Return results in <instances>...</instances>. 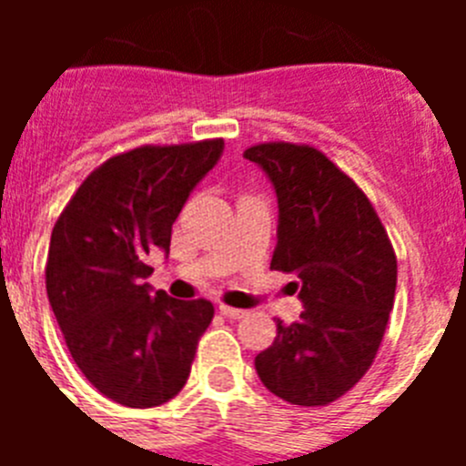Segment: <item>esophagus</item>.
<instances>
[{
  "instance_id": "obj_1",
  "label": "esophagus",
  "mask_w": 466,
  "mask_h": 466,
  "mask_svg": "<svg viewBox=\"0 0 466 466\" xmlns=\"http://www.w3.org/2000/svg\"><path fill=\"white\" fill-rule=\"evenodd\" d=\"M219 312L221 315L230 317V319H242V317L247 315V310H240V308H233V306H224V303L219 306Z\"/></svg>"
}]
</instances>
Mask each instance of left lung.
<instances>
[{
  "label": "left lung",
  "mask_w": 466,
  "mask_h": 466,
  "mask_svg": "<svg viewBox=\"0 0 466 466\" xmlns=\"http://www.w3.org/2000/svg\"><path fill=\"white\" fill-rule=\"evenodd\" d=\"M278 193L279 224L270 268L294 273L306 310L254 366L275 397L327 406L371 369L397 289V254L366 193L310 144H254Z\"/></svg>",
  "instance_id": "obj_1"
}]
</instances>
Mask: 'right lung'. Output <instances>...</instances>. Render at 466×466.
Here are the masks:
<instances>
[{
	"label": "right lung",
	"instance_id": "add662e5",
	"mask_svg": "<svg viewBox=\"0 0 466 466\" xmlns=\"http://www.w3.org/2000/svg\"><path fill=\"white\" fill-rule=\"evenodd\" d=\"M224 139L144 144L111 156L57 217L46 291L69 355L111 401L151 409L179 394L214 306L151 291L147 254L170 252L172 224L217 166Z\"/></svg>",
	"mask_w": 466,
	"mask_h": 466
}]
</instances>
